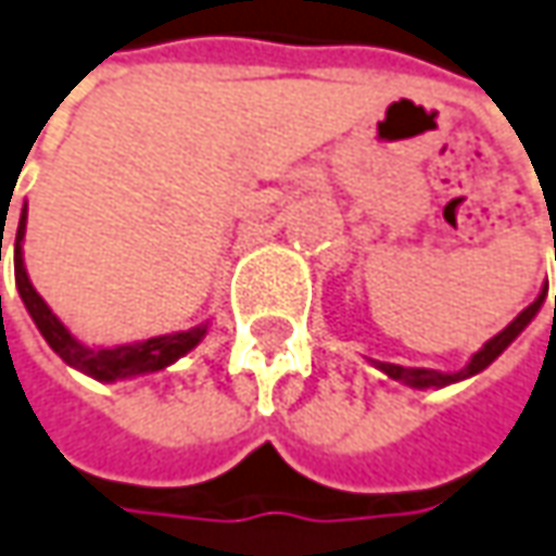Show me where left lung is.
I'll list each match as a JSON object with an SVG mask.
<instances>
[{
  "label": "left lung",
  "instance_id": "8db88e82",
  "mask_svg": "<svg viewBox=\"0 0 556 556\" xmlns=\"http://www.w3.org/2000/svg\"><path fill=\"white\" fill-rule=\"evenodd\" d=\"M547 294V286L542 289V294L532 301L530 307L523 309L520 316H517L515 323L508 328H502L500 334L493 338V341L484 343V350H478L475 356H471V362H468L463 371L456 374H441V371H432V368H405V365H387V362H380V371H387L392 380H402V383H410V387H447V383H456V380H466V377H471V374L484 371L486 365L493 362V358L500 356L502 350L508 346V343L515 341L517 334L523 331V328L530 326L532 316L539 313V307H542V301H545ZM554 316H556V298H554Z\"/></svg>",
  "mask_w": 556,
  "mask_h": 556
}]
</instances>
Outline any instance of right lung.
<instances>
[{"label": "right lung", "mask_w": 556, "mask_h": 556, "mask_svg": "<svg viewBox=\"0 0 556 556\" xmlns=\"http://www.w3.org/2000/svg\"><path fill=\"white\" fill-rule=\"evenodd\" d=\"M24 230L26 206L24 213H21L17 237H14V282H17V292L24 298L33 323L39 326L41 338H45L56 356L63 358L66 365H72V368L90 374V377H97V380H124V377H134V374L161 371V368H167L169 362H176L179 356H185L188 350H194L200 343V338L206 334V326H200L191 328V331H176V334H164V338H149V341L115 346V350H90V346H81V343L75 341L70 331H66V326L51 313V307L41 301V294L33 289V282L26 277L24 252H21Z\"/></svg>", "instance_id": "add662e5"}]
</instances>
